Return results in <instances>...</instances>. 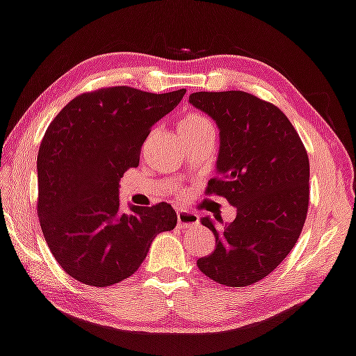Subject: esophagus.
I'll use <instances>...</instances> for the list:
<instances>
[{
    "mask_svg": "<svg viewBox=\"0 0 356 356\" xmlns=\"http://www.w3.org/2000/svg\"><path fill=\"white\" fill-rule=\"evenodd\" d=\"M178 216V227L179 229H188V227L199 224V216L195 213L188 211V209H179L177 213Z\"/></svg>",
    "mask_w": 356,
    "mask_h": 356,
    "instance_id": "1",
    "label": "esophagus"
}]
</instances>
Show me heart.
<instances>
[{
    "label": "heart",
    "mask_w": 356,
    "mask_h": 356,
    "mask_svg": "<svg viewBox=\"0 0 356 356\" xmlns=\"http://www.w3.org/2000/svg\"><path fill=\"white\" fill-rule=\"evenodd\" d=\"M211 127H213L211 121H209L207 116H203L202 113H195V112L186 115L178 124L179 134L197 132V131H202V129H211Z\"/></svg>",
    "instance_id": "b5f03b06"
}]
</instances>
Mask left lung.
<instances>
[{"label":"left lung","instance_id":"8db88e82","mask_svg":"<svg viewBox=\"0 0 356 356\" xmlns=\"http://www.w3.org/2000/svg\"><path fill=\"white\" fill-rule=\"evenodd\" d=\"M189 102L219 127L218 177L209 179L207 194L222 195L236 208L235 220L224 229L202 219L216 248L197 266L227 287L252 285L287 257L301 235L309 207V157L271 102L244 91L192 92Z\"/></svg>","mask_w":356,"mask_h":356}]
</instances>
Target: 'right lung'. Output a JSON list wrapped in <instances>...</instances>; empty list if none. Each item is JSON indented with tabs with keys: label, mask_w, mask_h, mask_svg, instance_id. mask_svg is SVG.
Listing matches in <instances>:
<instances>
[{
	"label": "right lung",
	"mask_w": 356,
	"mask_h": 356,
	"mask_svg": "<svg viewBox=\"0 0 356 356\" xmlns=\"http://www.w3.org/2000/svg\"><path fill=\"white\" fill-rule=\"evenodd\" d=\"M186 90L154 95L131 86L83 92L47 127L38 154V216L50 252L75 281L108 287L132 276L161 232L168 203L120 209V179L137 167L151 127Z\"/></svg>",
	"instance_id": "obj_1"
}]
</instances>
